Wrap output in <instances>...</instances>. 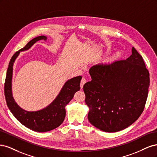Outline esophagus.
I'll list each match as a JSON object with an SVG mask.
<instances>
[{
    "mask_svg": "<svg viewBox=\"0 0 157 157\" xmlns=\"http://www.w3.org/2000/svg\"><path fill=\"white\" fill-rule=\"evenodd\" d=\"M86 82V78H85L84 77H82L81 81H80V88H82L84 84Z\"/></svg>",
    "mask_w": 157,
    "mask_h": 157,
    "instance_id": "esophagus-1",
    "label": "esophagus"
}]
</instances>
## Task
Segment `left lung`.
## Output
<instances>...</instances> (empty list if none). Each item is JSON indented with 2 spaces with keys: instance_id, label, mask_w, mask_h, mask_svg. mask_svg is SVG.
I'll list each match as a JSON object with an SVG mask.
<instances>
[{
  "instance_id": "8db88e82",
  "label": "left lung",
  "mask_w": 157,
  "mask_h": 157,
  "mask_svg": "<svg viewBox=\"0 0 157 157\" xmlns=\"http://www.w3.org/2000/svg\"><path fill=\"white\" fill-rule=\"evenodd\" d=\"M89 73L92 80L83 90L91 124L103 132H116L137 120L145 107L150 81L144 59L134 47L126 60L96 64Z\"/></svg>"
}]
</instances>
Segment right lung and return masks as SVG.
<instances>
[{"instance_id": "add662e5", "label": "right lung", "mask_w": 157, "mask_h": 157, "mask_svg": "<svg viewBox=\"0 0 157 157\" xmlns=\"http://www.w3.org/2000/svg\"><path fill=\"white\" fill-rule=\"evenodd\" d=\"M47 36H36L30 40L24 48L17 52L10 59L7 70L4 84V95L8 107L13 115L21 124L29 129L38 132H46L59 126L65 117V106L73 99L75 94L80 90L81 76L69 79L64 84L58 96L48 106L38 111H27L22 109L15 101L12 95L13 67L20 52L30 49L33 44L40 40H47Z\"/></svg>"}]
</instances>
